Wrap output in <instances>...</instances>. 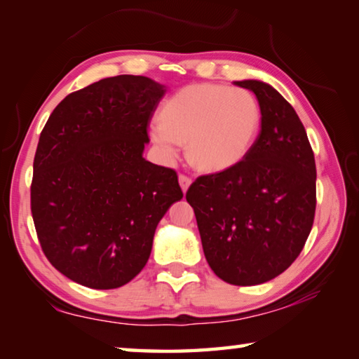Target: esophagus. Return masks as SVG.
I'll list each match as a JSON object with an SVG mask.
<instances>
[{
	"label": "esophagus",
	"instance_id": "34e87169",
	"mask_svg": "<svg viewBox=\"0 0 359 359\" xmlns=\"http://www.w3.org/2000/svg\"><path fill=\"white\" fill-rule=\"evenodd\" d=\"M179 184H180V188H182V191L184 193H187V190H188V187L191 185V179L188 177V175H185V174H180L179 175Z\"/></svg>",
	"mask_w": 359,
	"mask_h": 359
}]
</instances>
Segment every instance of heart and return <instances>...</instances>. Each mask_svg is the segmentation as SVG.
I'll return each instance as SVG.
<instances>
[{
    "label": "heart",
    "mask_w": 359,
    "mask_h": 359,
    "mask_svg": "<svg viewBox=\"0 0 359 359\" xmlns=\"http://www.w3.org/2000/svg\"><path fill=\"white\" fill-rule=\"evenodd\" d=\"M259 104L245 88L193 83L174 93L161 109L150 137L168 158L188 142V158L205 172H220L244 160L258 135Z\"/></svg>",
    "instance_id": "b5f03b06"
}]
</instances>
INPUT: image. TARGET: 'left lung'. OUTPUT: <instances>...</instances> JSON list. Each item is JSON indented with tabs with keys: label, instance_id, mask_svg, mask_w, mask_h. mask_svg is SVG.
I'll use <instances>...</instances> for the list:
<instances>
[{
	"label": "left lung",
	"instance_id": "1",
	"mask_svg": "<svg viewBox=\"0 0 359 359\" xmlns=\"http://www.w3.org/2000/svg\"><path fill=\"white\" fill-rule=\"evenodd\" d=\"M234 83L257 96L259 135L239 165L194 180L187 201L210 269L250 287L272 280L299 257L313 224L317 168L293 106L269 83Z\"/></svg>",
	"mask_w": 359,
	"mask_h": 359
}]
</instances>
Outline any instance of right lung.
I'll return each mask as SVG.
<instances>
[{
  "mask_svg": "<svg viewBox=\"0 0 359 359\" xmlns=\"http://www.w3.org/2000/svg\"><path fill=\"white\" fill-rule=\"evenodd\" d=\"M166 93L144 76L101 79L53 109L36 149L32 214L57 271L95 290L133 280L158 223L184 196L174 169L145 160L149 121Z\"/></svg>",
  "mask_w": 359,
  "mask_h": 359,
  "instance_id": "right-lung-1",
  "label": "right lung"
}]
</instances>
